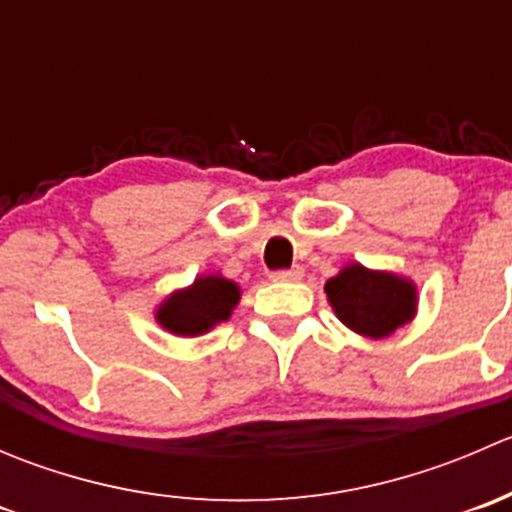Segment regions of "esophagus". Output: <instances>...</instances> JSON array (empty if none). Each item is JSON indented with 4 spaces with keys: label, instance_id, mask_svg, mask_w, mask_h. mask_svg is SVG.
I'll return each instance as SVG.
<instances>
[{
    "label": "esophagus",
    "instance_id": "obj_1",
    "mask_svg": "<svg viewBox=\"0 0 512 512\" xmlns=\"http://www.w3.org/2000/svg\"><path fill=\"white\" fill-rule=\"evenodd\" d=\"M302 275H304V270L302 267H292V270H277V272H272V280L275 282H297V280H302Z\"/></svg>",
    "mask_w": 512,
    "mask_h": 512
}]
</instances>
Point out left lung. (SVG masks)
<instances>
[{"label": "left lung", "mask_w": 512, "mask_h": 512, "mask_svg": "<svg viewBox=\"0 0 512 512\" xmlns=\"http://www.w3.org/2000/svg\"><path fill=\"white\" fill-rule=\"evenodd\" d=\"M337 317L364 337L381 339L409 322L416 309L411 282L386 272L349 265L324 285Z\"/></svg>", "instance_id": "obj_1"}]
</instances>
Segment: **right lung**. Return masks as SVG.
<instances>
[{
    "mask_svg": "<svg viewBox=\"0 0 512 512\" xmlns=\"http://www.w3.org/2000/svg\"><path fill=\"white\" fill-rule=\"evenodd\" d=\"M240 289L225 277H200L193 287L175 292L158 309V322L180 337H195L230 317Z\"/></svg>",
    "mask_w": 512,
    "mask_h": 512,
    "instance_id": "obj_1",
    "label": "right lung"
}]
</instances>
